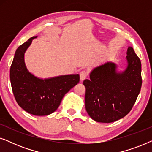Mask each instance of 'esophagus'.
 <instances>
[{"label": "esophagus", "mask_w": 152, "mask_h": 152, "mask_svg": "<svg viewBox=\"0 0 152 152\" xmlns=\"http://www.w3.org/2000/svg\"><path fill=\"white\" fill-rule=\"evenodd\" d=\"M87 75H88V74H87V72L86 71V70H82V71H81L80 73L81 81H84L85 79L86 78Z\"/></svg>", "instance_id": "esophagus-1"}]
</instances>
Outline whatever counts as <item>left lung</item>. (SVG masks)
Wrapping results in <instances>:
<instances>
[{"label":"left lung","instance_id":"8db88e82","mask_svg":"<svg viewBox=\"0 0 152 152\" xmlns=\"http://www.w3.org/2000/svg\"><path fill=\"white\" fill-rule=\"evenodd\" d=\"M127 66L118 71L117 64L108 61L93 68L90 80H85V107L89 116L98 122H115L127 115L134 105L142 86L141 62L129 47Z\"/></svg>","mask_w":152,"mask_h":152}]
</instances>
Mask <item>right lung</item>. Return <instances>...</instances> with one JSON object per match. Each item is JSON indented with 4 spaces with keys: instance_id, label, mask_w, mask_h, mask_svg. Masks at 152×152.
<instances>
[{
    "instance_id": "obj_1",
    "label": "right lung",
    "mask_w": 152,
    "mask_h": 152,
    "mask_svg": "<svg viewBox=\"0 0 152 152\" xmlns=\"http://www.w3.org/2000/svg\"><path fill=\"white\" fill-rule=\"evenodd\" d=\"M37 37H31L16 50L10 68V82L16 101L23 109L34 115H48L57 109L66 93L78 84L80 75L41 79L31 73L24 55Z\"/></svg>"
}]
</instances>
